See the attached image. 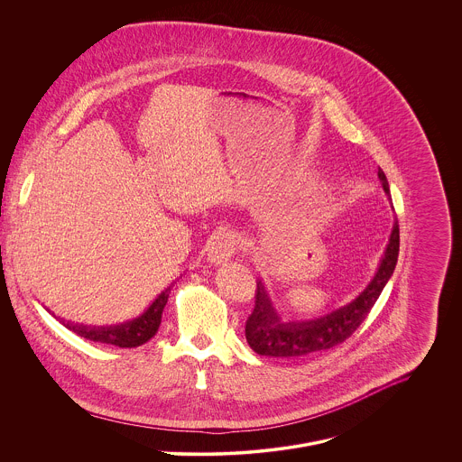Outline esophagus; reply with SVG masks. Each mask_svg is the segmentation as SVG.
<instances>
[{
    "mask_svg": "<svg viewBox=\"0 0 462 462\" xmlns=\"http://www.w3.org/2000/svg\"><path fill=\"white\" fill-rule=\"evenodd\" d=\"M236 251V236L233 233H220L208 244V259L213 264H224Z\"/></svg>",
    "mask_w": 462,
    "mask_h": 462,
    "instance_id": "esophagus-1",
    "label": "esophagus"
}]
</instances>
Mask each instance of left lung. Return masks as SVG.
I'll use <instances>...</instances> for the list:
<instances>
[{"label": "left lung", "mask_w": 462, "mask_h": 462, "mask_svg": "<svg viewBox=\"0 0 462 462\" xmlns=\"http://www.w3.org/2000/svg\"><path fill=\"white\" fill-rule=\"evenodd\" d=\"M378 178L386 198L392 199L388 180L381 168L378 169ZM397 257L399 222L395 217L386 249L379 261L378 272L374 273L367 288L346 305L312 319H284L277 312L263 279H257L255 305L245 325V337L249 346L261 356L277 358L309 356L336 347L337 344L351 337V334L364 323V319L374 307L383 288L393 275Z\"/></svg>", "instance_id": "obj_1"}]
</instances>
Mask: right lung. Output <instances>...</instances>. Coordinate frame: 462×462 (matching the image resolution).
<instances>
[{
	"label": "right lung",
	"mask_w": 462,
	"mask_h": 462,
	"mask_svg": "<svg viewBox=\"0 0 462 462\" xmlns=\"http://www.w3.org/2000/svg\"><path fill=\"white\" fill-rule=\"evenodd\" d=\"M169 293H171V286L159 294L141 316L128 319L125 323L109 325V327H89V325L72 323L67 319H60L49 309L47 310L56 319H60V323L63 327H67L69 330H72L74 334L84 337V338H89L93 342H102V344H113L118 347H137V346L148 342L159 332V327L162 321V312L168 303Z\"/></svg>",
	"instance_id": "1"
}]
</instances>
